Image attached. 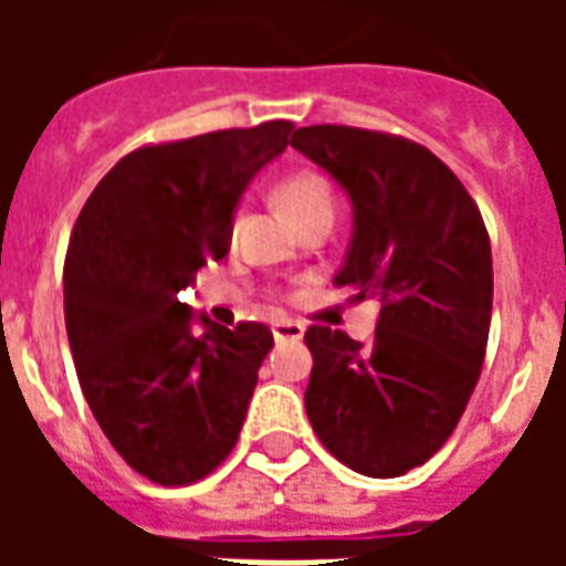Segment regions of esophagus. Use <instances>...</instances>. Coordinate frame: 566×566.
<instances>
[{
  "instance_id": "esophagus-1",
  "label": "esophagus",
  "mask_w": 566,
  "mask_h": 566,
  "mask_svg": "<svg viewBox=\"0 0 566 566\" xmlns=\"http://www.w3.org/2000/svg\"><path fill=\"white\" fill-rule=\"evenodd\" d=\"M303 333H306V324H303V321H294V318L272 321V336H275L279 343H294V339H303Z\"/></svg>"
}]
</instances>
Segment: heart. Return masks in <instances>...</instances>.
Instances as JSON below:
<instances>
[{
    "instance_id": "heart-1",
    "label": "heart",
    "mask_w": 566,
    "mask_h": 566,
    "mask_svg": "<svg viewBox=\"0 0 566 566\" xmlns=\"http://www.w3.org/2000/svg\"><path fill=\"white\" fill-rule=\"evenodd\" d=\"M279 197H282L284 209L294 214V221L306 218V214H315V211L336 209L331 185L324 178H318V175H294L291 181H284ZM235 227H239V214L233 218V230Z\"/></svg>"
}]
</instances>
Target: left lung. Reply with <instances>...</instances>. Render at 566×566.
Returning <instances> with one entry per match:
<instances>
[{"label":"left lung","instance_id":"1","mask_svg":"<svg viewBox=\"0 0 566 566\" xmlns=\"http://www.w3.org/2000/svg\"><path fill=\"white\" fill-rule=\"evenodd\" d=\"M291 148L352 202L336 287L381 296L373 345L312 324L306 416L355 473L394 479L433 458L461 421L491 327V242L446 163L416 142L355 127H300Z\"/></svg>","mask_w":566,"mask_h":566}]
</instances>
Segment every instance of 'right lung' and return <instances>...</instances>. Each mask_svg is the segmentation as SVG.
Instances as JSON below:
<instances>
[{"mask_svg":"<svg viewBox=\"0 0 566 566\" xmlns=\"http://www.w3.org/2000/svg\"><path fill=\"white\" fill-rule=\"evenodd\" d=\"M294 124L270 120L127 154L84 202L63 270L66 333L93 418L136 473L190 485L233 451L266 324L233 331L178 294L227 258L239 199Z\"/></svg>","mask_w":566,"mask_h":566,"instance_id":"add662e5","label":"right lung"}]
</instances>
